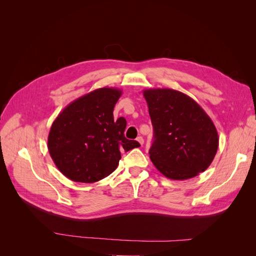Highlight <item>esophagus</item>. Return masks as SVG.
Instances as JSON below:
<instances>
[{"label": "esophagus", "instance_id": "esophagus-1", "mask_svg": "<svg viewBox=\"0 0 256 256\" xmlns=\"http://www.w3.org/2000/svg\"><path fill=\"white\" fill-rule=\"evenodd\" d=\"M136 141H138V143H140L141 145H143V144H144V138H143L141 136L136 138Z\"/></svg>", "mask_w": 256, "mask_h": 256}]
</instances>
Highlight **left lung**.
<instances>
[{
	"instance_id": "left-lung-1",
	"label": "left lung",
	"mask_w": 256,
	"mask_h": 256,
	"mask_svg": "<svg viewBox=\"0 0 256 256\" xmlns=\"http://www.w3.org/2000/svg\"><path fill=\"white\" fill-rule=\"evenodd\" d=\"M154 128L150 158L166 177L192 178L210 166L219 146L212 118L192 98L170 88L143 90Z\"/></svg>"
}]
</instances>
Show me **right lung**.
I'll return each mask as SVG.
<instances>
[{
	"instance_id": "1",
	"label": "right lung",
	"mask_w": 256,
	"mask_h": 256,
	"mask_svg": "<svg viewBox=\"0 0 256 256\" xmlns=\"http://www.w3.org/2000/svg\"><path fill=\"white\" fill-rule=\"evenodd\" d=\"M122 90L102 88L69 104L53 122L48 150L56 168L70 180L95 182L114 172L120 150L140 146L124 136L127 122L114 120Z\"/></svg>"
}]
</instances>
